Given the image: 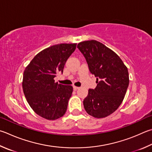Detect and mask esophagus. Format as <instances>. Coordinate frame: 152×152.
Segmentation results:
<instances>
[{
    "instance_id": "esophagus-1",
    "label": "esophagus",
    "mask_w": 152,
    "mask_h": 152,
    "mask_svg": "<svg viewBox=\"0 0 152 152\" xmlns=\"http://www.w3.org/2000/svg\"><path fill=\"white\" fill-rule=\"evenodd\" d=\"M73 88H74V90H77L78 89H79V87H78V86H73Z\"/></svg>"
}]
</instances>
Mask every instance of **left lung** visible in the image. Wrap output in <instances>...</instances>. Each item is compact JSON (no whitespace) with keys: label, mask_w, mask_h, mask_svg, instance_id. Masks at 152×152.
I'll return each instance as SVG.
<instances>
[{"label":"left lung","mask_w":152,"mask_h":152,"mask_svg":"<svg viewBox=\"0 0 152 152\" xmlns=\"http://www.w3.org/2000/svg\"><path fill=\"white\" fill-rule=\"evenodd\" d=\"M91 73L96 77L94 89H89L83 101L88 114L96 118L112 114L122 104L129 85L128 68L120 58L102 43L92 40L80 42Z\"/></svg>","instance_id":"left-lung-1"}]
</instances>
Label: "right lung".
<instances>
[{
	"instance_id": "right-lung-1",
	"label": "right lung",
	"mask_w": 152,
	"mask_h": 152,
	"mask_svg": "<svg viewBox=\"0 0 152 152\" xmlns=\"http://www.w3.org/2000/svg\"><path fill=\"white\" fill-rule=\"evenodd\" d=\"M76 48V44H59L40 52L24 70L23 92L36 114L46 120L61 118L66 112L73 92L72 86L59 84L54 78L63 73L66 62Z\"/></svg>"
}]
</instances>
